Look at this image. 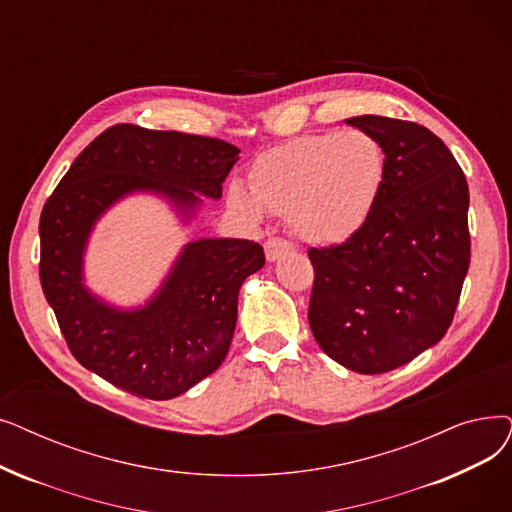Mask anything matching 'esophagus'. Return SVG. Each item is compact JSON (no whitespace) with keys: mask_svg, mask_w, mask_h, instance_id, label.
I'll use <instances>...</instances> for the list:
<instances>
[{"mask_svg":"<svg viewBox=\"0 0 512 512\" xmlns=\"http://www.w3.org/2000/svg\"><path fill=\"white\" fill-rule=\"evenodd\" d=\"M291 242H286L282 238H270L268 242H265V259L268 261H276L280 259L284 253L291 251Z\"/></svg>","mask_w":512,"mask_h":512,"instance_id":"esophagus-1","label":"esophagus"}]
</instances>
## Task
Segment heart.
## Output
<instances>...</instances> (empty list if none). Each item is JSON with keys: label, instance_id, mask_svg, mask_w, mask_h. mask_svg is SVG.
<instances>
[{"label": "heart", "instance_id": "1", "mask_svg": "<svg viewBox=\"0 0 512 512\" xmlns=\"http://www.w3.org/2000/svg\"><path fill=\"white\" fill-rule=\"evenodd\" d=\"M387 175L381 142L368 131H326L288 140L255 159L249 188L232 184L230 207L249 219L286 215L305 242L341 244L370 219Z\"/></svg>", "mask_w": 512, "mask_h": 512}]
</instances>
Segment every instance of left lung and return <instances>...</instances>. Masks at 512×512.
I'll return each instance as SVG.
<instances>
[{"instance_id": "1", "label": "left lung", "mask_w": 512, "mask_h": 512, "mask_svg": "<svg viewBox=\"0 0 512 512\" xmlns=\"http://www.w3.org/2000/svg\"><path fill=\"white\" fill-rule=\"evenodd\" d=\"M381 142L387 175L370 219L343 244L309 249V328L360 374L414 360L446 335L469 272V186L450 148L418 123L345 121Z\"/></svg>"}]
</instances>
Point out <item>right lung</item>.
Here are the masks:
<instances>
[{
  "instance_id": "1",
  "label": "right lung",
  "mask_w": 512,
  "mask_h": 512,
  "mask_svg": "<svg viewBox=\"0 0 512 512\" xmlns=\"http://www.w3.org/2000/svg\"><path fill=\"white\" fill-rule=\"evenodd\" d=\"M240 150L180 131L113 125L87 146L43 205V295L75 360L133 395L171 399L215 372L228 355L242 282L263 268L253 240L188 242L144 305L123 309L85 286L83 259L96 221L121 198L157 194L182 221L203 196L219 201Z\"/></svg>"
}]
</instances>
